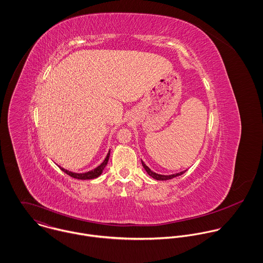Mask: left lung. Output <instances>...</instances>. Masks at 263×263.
<instances>
[{"mask_svg": "<svg viewBox=\"0 0 263 263\" xmlns=\"http://www.w3.org/2000/svg\"><path fill=\"white\" fill-rule=\"evenodd\" d=\"M142 164H143V167L145 168V170L147 171V173L150 176H152L154 179H156V180H169V179H172V178H174L176 176H180V175H182L183 173L186 172V170H185V171H182V172H179V173H176V174H172V175H161V174H157V173L153 172L143 161H142Z\"/></svg>", "mask_w": 263, "mask_h": 263, "instance_id": "obj_1", "label": "left lung"}]
</instances>
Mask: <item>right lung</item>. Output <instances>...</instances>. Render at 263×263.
Returning <instances> with one entry per match:
<instances>
[{"mask_svg":"<svg viewBox=\"0 0 263 263\" xmlns=\"http://www.w3.org/2000/svg\"><path fill=\"white\" fill-rule=\"evenodd\" d=\"M109 156H110V150L108 152L105 160L103 161V163H101L97 168H95L94 170L92 171H89V172H86V173H74V172H71V171H68L62 167H60L66 174L70 175L71 177L76 178V179H81V180H86V179H94V178H97L98 176L101 175L102 171L104 170L105 166L107 165L108 163V160H109Z\"/></svg>","mask_w":263,"mask_h":263,"instance_id":"obj_1","label":"right lung"}]
</instances>
